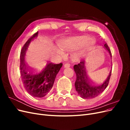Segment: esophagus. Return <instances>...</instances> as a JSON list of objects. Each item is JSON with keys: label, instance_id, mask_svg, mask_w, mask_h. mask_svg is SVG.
Returning a JSON list of instances; mask_svg holds the SVG:
<instances>
[{"label": "esophagus", "instance_id": "34e87169", "mask_svg": "<svg viewBox=\"0 0 130 130\" xmlns=\"http://www.w3.org/2000/svg\"><path fill=\"white\" fill-rule=\"evenodd\" d=\"M64 68H67L70 67V64H69V63H66V64H64Z\"/></svg>", "mask_w": 130, "mask_h": 130}]
</instances>
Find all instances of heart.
I'll use <instances>...</instances> for the list:
<instances>
[{
    "label": "heart",
    "instance_id": "obj_1",
    "mask_svg": "<svg viewBox=\"0 0 130 130\" xmlns=\"http://www.w3.org/2000/svg\"><path fill=\"white\" fill-rule=\"evenodd\" d=\"M92 38H89L87 35H80L62 40L60 43V47L64 50L69 51L75 50V55L79 57L85 55L91 49L94 45ZM59 52L63 54L62 51L59 50Z\"/></svg>",
    "mask_w": 130,
    "mask_h": 130
}]
</instances>
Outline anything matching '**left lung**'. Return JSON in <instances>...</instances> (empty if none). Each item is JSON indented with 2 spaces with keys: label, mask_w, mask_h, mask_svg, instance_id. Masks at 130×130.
<instances>
[{
  "label": "left lung",
  "mask_w": 130,
  "mask_h": 130,
  "mask_svg": "<svg viewBox=\"0 0 130 130\" xmlns=\"http://www.w3.org/2000/svg\"><path fill=\"white\" fill-rule=\"evenodd\" d=\"M104 47L108 50L112 57L111 53L107 44H105ZM85 62L81 61L79 64L74 66V71L76 75V80L75 82V87L78 94L83 99H92L98 96L104 92L108 85L111 75V70L108 76L104 82L100 85H95L90 82L87 73L85 69Z\"/></svg>",
  "instance_id": "left-lung-1"
}]
</instances>
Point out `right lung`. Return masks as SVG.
I'll use <instances>...</instances> for the list:
<instances>
[{
  "label": "right lung",
  "instance_id": "obj_1",
  "mask_svg": "<svg viewBox=\"0 0 130 130\" xmlns=\"http://www.w3.org/2000/svg\"><path fill=\"white\" fill-rule=\"evenodd\" d=\"M38 32L35 34L23 46L21 53L20 70L22 80L26 91L31 96L43 98L52 89L56 76L62 66V63L55 64L48 62L41 69L30 67L25 62L26 50L35 38Z\"/></svg>",
  "mask_w": 130,
  "mask_h": 130
}]
</instances>
